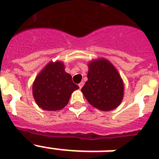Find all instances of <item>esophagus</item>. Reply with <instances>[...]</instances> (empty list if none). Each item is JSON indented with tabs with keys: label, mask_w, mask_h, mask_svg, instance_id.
<instances>
[{
	"label": "esophagus",
	"mask_w": 159,
	"mask_h": 159,
	"mask_svg": "<svg viewBox=\"0 0 159 159\" xmlns=\"http://www.w3.org/2000/svg\"><path fill=\"white\" fill-rule=\"evenodd\" d=\"M78 86H79V87H80V89H81V88H82V87H83V86H84V82H80L79 84H78Z\"/></svg>",
	"instance_id": "esophagus-1"
}]
</instances>
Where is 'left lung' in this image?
I'll return each mask as SVG.
<instances>
[{
    "label": "left lung",
    "instance_id": "left-lung-1",
    "mask_svg": "<svg viewBox=\"0 0 159 159\" xmlns=\"http://www.w3.org/2000/svg\"><path fill=\"white\" fill-rule=\"evenodd\" d=\"M88 67V80L82 88L87 102L101 111L116 109L124 96L123 82L117 70L104 58L90 62Z\"/></svg>",
    "mask_w": 159,
    "mask_h": 159
}]
</instances>
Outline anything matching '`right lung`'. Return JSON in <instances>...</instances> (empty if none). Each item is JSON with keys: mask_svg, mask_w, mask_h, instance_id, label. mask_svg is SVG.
Listing matches in <instances>:
<instances>
[{"mask_svg": "<svg viewBox=\"0 0 159 159\" xmlns=\"http://www.w3.org/2000/svg\"><path fill=\"white\" fill-rule=\"evenodd\" d=\"M78 88L72 76L64 71L62 62H49L34 80L33 95L40 108L58 111L67 106L71 94Z\"/></svg>", "mask_w": 159, "mask_h": 159, "instance_id": "right-lung-1", "label": "right lung"}]
</instances>
